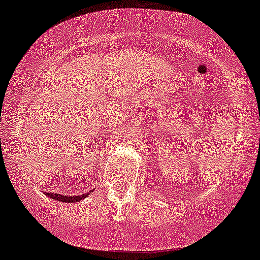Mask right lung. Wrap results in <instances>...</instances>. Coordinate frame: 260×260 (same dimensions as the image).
Here are the masks:
<instances>
[{
    "mask_svg": "<svg viewBox=\"0 0 260 260\" xmlns=\"http://www.w3.org/2000/svg\"><path fill=\"white\" fill-rule=\"evenodd\" d=\"M93 190L87 191V193L82 195H63V194H57V193H45L46 197H49L53 200H57V201L65 202V203H74V202H80L81 200L88 197Z\"/></svg>",
    "mask_w": 260,
    "mask_h": 260,
    "instance_id": "1",
    "label": "right lung"
}]
</instances>
